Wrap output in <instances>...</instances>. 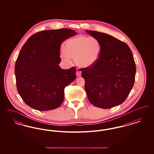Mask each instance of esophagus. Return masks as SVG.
<instances>
[{"instance_id":"obj_1","label":"esophagus","mask_w":154,"mask_h":154,"mask_svg":"<svg viewBox=\"0 0 154 154\" xmlns=\"http://www.w3.org/2000/svg\"><path fill=\"white\" fill-rule=\"evenodd\" d=\"M76 75H77V77H80L81 75V72L80 71H79V70H77Z\"/></svg>"}]
</instances>
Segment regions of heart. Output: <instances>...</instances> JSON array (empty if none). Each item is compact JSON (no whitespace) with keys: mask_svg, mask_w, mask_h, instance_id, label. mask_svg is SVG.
I'll return each mask as SVG.
<instances>
[{"mask_svg":"<svg viewBox=\"0 0 154 154\" xmlns=\"http://www.w3.org/2000/svg\"><path fill=\"white\" fill-rule=\"evenodd\" d=\"M102 44L95 37H75L65 44V51H61V58L65 61L73 59L77 65L82 67L93 66L98 61L102 52Z\"/></svg>","mask_w":154,"mask_h":154,"instance_id":"1","label":"heart"}]
</instances>
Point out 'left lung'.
I'll list each match as a JSON object with an SVG mask.
<instances>
[{
	"instance_id": "left-lung-1",
	"label": "left lung",
	"mask_w": 154,
	"mask_h": 154,
	"mask_svg": "<svg viewBox=\"0 0 154 154\" xmlns=\"http://www.w3.org/2000/svg\"><path fill=\"white\" fill-rule=\"evenodd\" d=\"M102 44L93 66L81 69L88 100L96 107L111 109L124 102L133 87L136 67L129 46L106 33L86 30Z\"/></svg>"
}]
</instances>
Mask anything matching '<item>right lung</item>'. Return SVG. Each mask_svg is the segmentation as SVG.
Instances as JSON below:
<instances>
[{
  "label": "right lung",
  "instance_id": "add662e5",
  "mask_svg": "<svg viewBox=\"0 0 154 154\" xmlns=\"http://www.w3.org/2000/svg\"><path fill=\"white\" fill-rule=\"evenodd\" d=\"M76 34L67 28L43 30L32 35L22 46L15 65L16 85L31 108L48 111L62 104L65 88L76 79V70L59 66L60 45Z\"/></svg>",
  "mask_w": 154,
  "mask_h": 154
}]
</instances>
